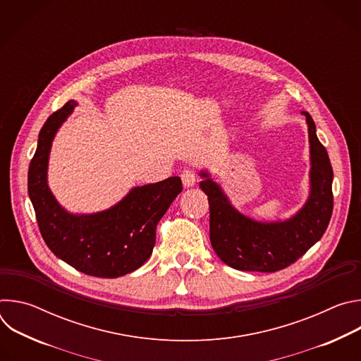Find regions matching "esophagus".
<instances>
[{"instance_id": "obj_1", "label": "esophagus", "mask_w": 361, "mask_h": 361, "mask_svg": "<svg viewBox=\"0 0 361 361\" xmlns=\"http://www.w3.org/2000/svg\"><path fill=\"white\" fill-rule=\"evenodd\" d=\"M181 180H183L184 187H187V188L192 187V185L195 184V181H197L195 171H194L192 169H184V170L181 171Z\"/></svg>"}]
</instances>
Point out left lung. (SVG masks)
<instances>
[{
  "label": "left lung",
  "mask_w": 361,
  "mask_h": 361,
  "mask_svg": "<svg viewBox=\"0 0 361 361\" xmlns=\"http://www.w3.org/2000/svg\"><path fill=\"white\" fill-rule=\"evenodd\" d=\"M305 117L310 142V192L290 219L257 221L240 213L209 171H200V188L209 195L210 241L227 266L241 271L273 273L295 263L324 234L333 213V169L316 134L312 116Z\"/></svg>",
  "instance_id": "8db88e82"
}]
</instances>
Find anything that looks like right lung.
<instances>
[{
	"label": "right lung",
	"instance_id": "right-lung-1",
	"mask_svg": "<svg viewBox=\"0 0 361 361\" xmlns=\"http://www.w3.org/2000/svg\"><path fill=\"white\" fill-rule=\"evenodd\" d=\"M75 106L74 99L68 101L42 126L28 169V195L39 233L59 259L87 276L117 279L149 259L157 224L183 191V184L180 177H170L131 188L104 212L68 213L51 192L47 171L53 140Z\"/></svg>",
	"mask_w": 361,
	"mask_h": 361
}]
</instances>
